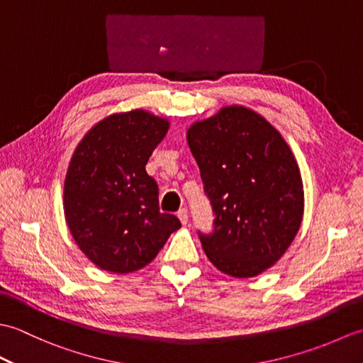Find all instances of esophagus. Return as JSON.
Segmentation results:
<instances>
[{
    "label": "esophagus",
    "instance_id": "obj_1",
    "mask_svg": "<svg viewBox=\"0 0 363 363\" xmlns=\"http://www.w3.org/2000/svg\"><path fill=\"white\" fill-rule=\"evenodd\" d=\"M177 218L181 220L182 225H187V221H189V211L186 209V207H182V209H179V212H177Z\"/></svg>",
    "mask_w": 363,
    "mask_h": 363
}]
</instances>
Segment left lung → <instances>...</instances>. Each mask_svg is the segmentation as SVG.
Here are the masks:
<instances>
[{"label":"left lung","instance_id":"8db88e82","mask_svg":"<svg viewBox=\"0 0 363 363\" xmlns=\"http://www.w3.org/2000/svg\"><path fill=\"white\" fill-rule=\"evenodd\" d=\"M213 212L212 233L198 230L220 272L252 277L279 260L304 211L296 160L282 135L242 106H229L187 130Z\"/></svg>","mask_w":363,"mask_h":363}]
</instances>
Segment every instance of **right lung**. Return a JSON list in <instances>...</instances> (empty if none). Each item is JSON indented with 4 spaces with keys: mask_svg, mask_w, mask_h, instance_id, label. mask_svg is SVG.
<instances>
[{
    "mask_svg": "<svg viewBox=\"0 0 363 363\" xmlns=\"http://www.w3.org/2000/svg\"><path fill=\"white\" fill-rule=\"evenodd\" d=\"M168 126L140 109L115 113L91 128L73 154L65 220L81 251L106 272L148 265L181 228L176 215L160 212L157 182L145 169Z\"/></svg>",
    "mask_w": 363,
    "mask_h": 363,
    "instance_id": "1",
    "label": "right lung"
}]
</instances>
